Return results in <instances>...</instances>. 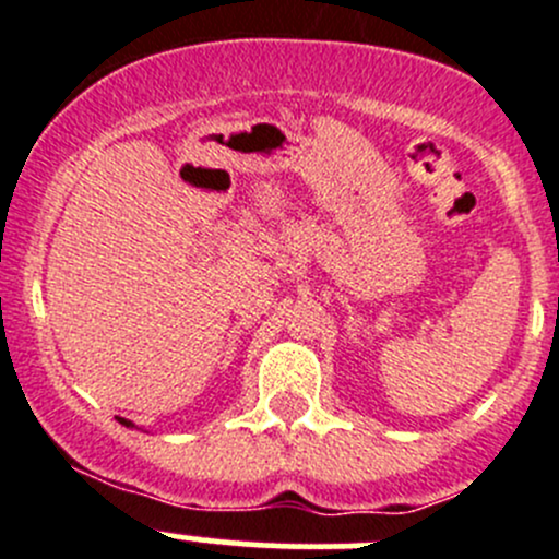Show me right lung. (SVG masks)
Instances as JSON below:
<instances>
[{
  "instance_id": "1",
  "label": "right lung",
  "mask_w": 559,
  "mask_h": 559,
  "mask_svg": "<svg viewBox=\"0 0 559 559\" xmlns=\"http://www.w3.org/2000/svg\"><path fill=\"white\" fill-rule=\"evenodd\" d=\"M118 421H121V425H127V427H134L132 421H127V419H118Z\"/></svg>"
}]
</instances>
